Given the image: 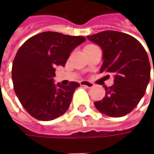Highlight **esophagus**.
Returning a JSON list of instances; mask_svg holds the SVG:
<instances>
[{
	"label": "esophagus",
	"mask_w": 154,
	"mask_h": 154,
	"mask_svg": "<svg viewBox=\"0 0 154 154\" xmlns=\"http://www.w3.org/2000/svg\"><path fill=\"white\" fill-rule=\"evenodd\" d=\"M80 86H86V88H92L94 86V84L92 83V82H89V81H87V80H82V81H80Z\"/></svg>",
	"instance_id": "esophagus-1"
}]
</instances>
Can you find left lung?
<instances>
[{
    "label": "left lung",
    "mask_w": 154,
    "mask_h": 154,
    "mask_svg": "<svg viewBox=\"0 0 154 154\" xmlns=\"http://www.w3.org/2000/svg\"><path fill=\"white\" fill-rule=\"evenodd\" d=\"M87 38L102 50L100 73L114 75L113 86L105 87V97L94 102L95 107L111 117L130 113L144 96L150 80V62L144 47L132 36L116 31H103Z\"/></svg>",
    "instance_id": "left-lung-1"
}]
</instances>
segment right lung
I'll return each instance as SVG.
<instances>
[{
	"mask_svg": "<svg viewBox=\"0 0 154 154\" xmlns=\"http://www.w3.org/2000/svg\"><path fill=\"white\" fill-rule=\"evenodd\" d=\"M85 41L81 36L45 32L30 38L19 49L12 68L14 88L22 106L34 118L51 121L68 110L80 84H55V68L64 67L70 53Z\"/></svg>",
	"mask_w": 154,
	"mask_h": 154,
	"instance_id": "right-lung-1",
	"label": "right lung"
}]
</instances>
